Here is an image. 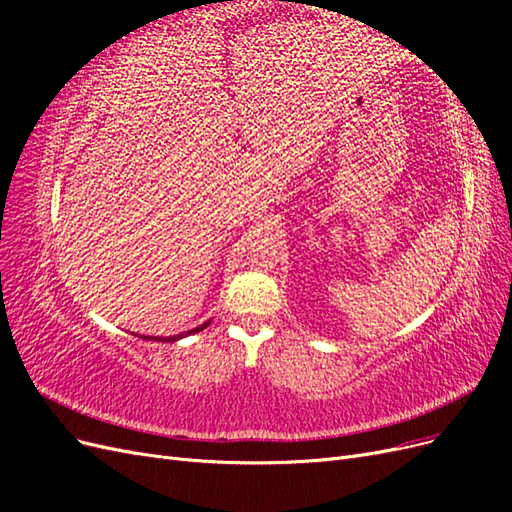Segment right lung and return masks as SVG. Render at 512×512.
Instances as JSON below:
<instances>
[{
	"mask_svg": "<svg viewBox=\"0 0 512 512\" xmlns=\"http://www.w3.org/2000/svg\"><path fill=\"white\" fill-rule=\"evenodd\" d=\"M209 327V322H205V324H200V327H196V329H192V331H188V333H183V335H173V337H166L164 342H177L179 337H185V335H192V333H198V331H203V329H207ZM143 339H147V337H143ZM158 342H162V337H156Z\"/></svg>",
	"mask_w": 512,
	"mask_h": 512,
	"instance_id": "obj_1",
	"label": "right lung"
}]
</instances>
